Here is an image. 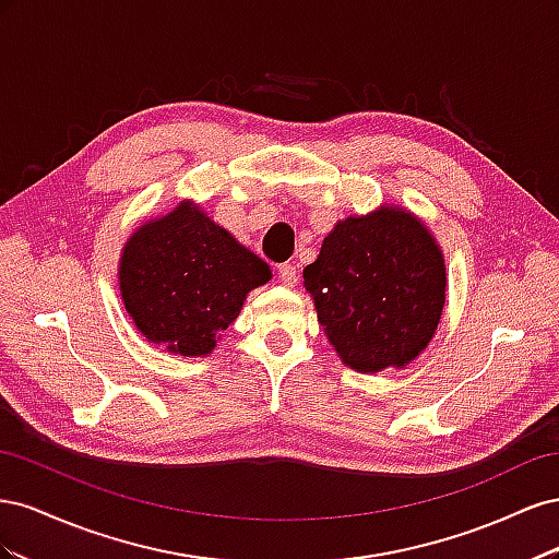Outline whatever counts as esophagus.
I'll return each mask as SVG.
<instances>
[{
    "mask_svg": "<svg viewBox=\"0 0 559 559\" xmlns=\"http://www.w3.org/2000/svg\"><path fill=\"white\" fill-rule=\"evenodd\" d=\"M277 277L284 286H296L298 270L294 263H282V265H277Z\"/></svg>",
    "mask_w": 559,
    "mask_h": 559,
    "instance_id": "esophagus-1",
    "label": "esophagus"
}]
</instances>
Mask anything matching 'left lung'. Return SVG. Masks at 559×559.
<instances>
[{"label": "left lung", "instance_id": "left-lung-1", "mask_svg": "<svg viewBox=\"0 0 559 559\" xmlns=\"http://www.w3.org/2000/svg\"><path fill=\"white\" fill-rule=\"evenodd\" d=\"M319 324L361 373L403 366L425 349L445 306V265L413 214L349 216L302 270Z\"/></svg>", "mask_w": 559, "mask_h": 559}]
</instances>
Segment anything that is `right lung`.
Wrapping results in <instances>:
<instances>
[{
	"label": "right lung",
	"mask_w": 559,
	"mask_h": 559,
	"mask_svg": "<svg viewBox=\"0 0 559 559\" xmlns=\"http://www.w3.org/2000/svg\"><path fill=\"white\" fill-rule=\"evenodd\" d=\"M270 265L189 202L142 226L121 257V296L138 329L170 352L207 354Z\"/></svg>",
	"instance_id": "1"
}]
</instances>
